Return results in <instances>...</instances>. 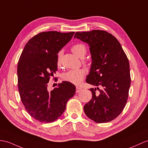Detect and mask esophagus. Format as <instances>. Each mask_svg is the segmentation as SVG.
<instances>
[{
    "label": "esophagus",
    "mask_w": 148,
    "mask_h": 148,
    "mask_svg": "<svg viewBox=\"0 0 148 148\" xmlns=\"http://www.w3.org/2000/svg\"><path fill=\"white\" fill-rule=\"evenodd\" d=\"M82 90V88L80 87H78V86H77L76 87V93L80 92Z\"/></svg>",
    "instance_id": "34e87169"
}]
</instances>
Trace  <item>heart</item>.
I'll return each mask as SVG.
<instances>
[{
    "mask_svg": "<svg viewBox=\"0 0 148 148\" xmlns=\"http://www.w3.org/2000/svg\"><path fill=\"white\" fill-rule=\"evenodd\" d=\"M71 51L75 55L78 56V57L83 58L86 55V46L82 44V43H77L72 46L71 47ZM62 55V51H60L58 53V58L57 64L58 67L62 66V64H61L60 61V57ZM83 63L85 64H87L86 61H83ZM85 77V71L84 69H75V70H71L68 71L66 73H64L63 75V80L64 81H66L68 82H70L72 84L74 85H80L81 83L84 80Z\"/></svg>",
    "mask_w": 148,
    "mask_h": 148,
    "instance_id": "1",
    "label": "heart"
}]
</instances>
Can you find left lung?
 Instances as JSON below:
<instances>
[{
    "label": "left lung",
    "mask_w": 148,
    "mask_h": 148,
    "mask_svg": "<svg viewBox=\"0 0 148 148\" xmlns=\"http://www.w3.org/2000/svg\"><path fill=\"white\" fill-rule=\"evenodd\" d=\"M74 38L90 46L92 63L86 82L99 90L96 94V88L90 89L92 98L84 106L85 114L97 123L112 121L127 101L131 81L127 57L117 39L106 31L77 32Z\"/></svg>",
    "instance_id": "left-lung-1"
}]
</instances>
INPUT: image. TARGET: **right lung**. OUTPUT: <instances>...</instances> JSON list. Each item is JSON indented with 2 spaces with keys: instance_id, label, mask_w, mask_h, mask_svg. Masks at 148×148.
Here are the masks:
<instances>
[{
  "instance_id": "add662e5",
  "label": "right lung",
  "mask_w": 148,
  "mask_h": 148,
  "mask_svg": "<svg viewBox=\"0 0 148 148\" xmlns=\"http://www.w3.org/2000/svg\"><path fill=\"white\" fill-rule=\"evenodd\" d=\"M74 33L40 32L28 41L19 58L17 84L21 100L28 114L43 123L58 119L75 93V86L68 82L48 90L49 79L58 70V53Z\"/></svg>"
}]
</instances>
